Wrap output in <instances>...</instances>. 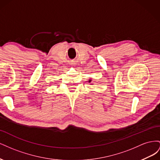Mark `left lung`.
<instances>
[{
    "mask_svg": "<svg viewBox=\"0 0 160 160\" xmlns=\"http://www.w3.org/2000/svg\"><path fill=\"white\" fill-rule=\"evenodd\" d=\"M92 80H91V79H89L88 81H89V83H91V81Z\"/></svg>",
    "mask_w": 160,
    "mask_h": 160,
    "instance_id": "8db88e82",
    "label": "left lung"
}]
</instances>
